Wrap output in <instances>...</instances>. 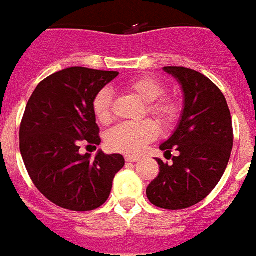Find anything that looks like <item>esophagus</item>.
Wrapping results in <instances>:
<instances>
[{"instance_id": "1", "label": "esophagus", "mask_w": 256, "mask_h": 256, "mask_svg": "<svg viewBox=\"0 0 256 256\" xmlns=\"http://www.w3.org/2000/svg\"><path fill=\"white\" fill-rule=\"evenodd\" d=\"M126 162H138L139 161V158H138V156H126Z\"/></svg>"}]
</instances>
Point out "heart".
Here are the masks:
<instances>
[{
  "mask_svg": "<svg viewBox=\"0 0 256 256\" xmlns=\"http://www.w3.org/2000/svg\"><path fill=\"white\" fill-rule=\"evenodd\" d=\"M128 90L136 94L143 102L148 104L147 110L161 122H172L176 118L177 109L169 100H160L164 94V86L151 78H138L128 83ZM95 117L100 122H108L112 118V91L102 88L92 100ZM158 135V126L154 121L142 122H121L108 132L106 143L112 150L126 154H138L147 143L154 140Z\"/></svg>",
  "mask_w": 256,
  "mask_h": 256,
  "instance_id": "heart-1",
  "label": "heart"
}]
</instances>
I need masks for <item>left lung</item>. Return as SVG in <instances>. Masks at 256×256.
<instances>
[{
  "instance_id": "left-lung-1",
  "label": "left lung",
  "mask_w": 256,
  "mask_h": 256,
  "mask_svg": "<svg viewBox=\"0 0 256 256\" xmlns=\"http://www.w3.org/2000/svg\"><path fill=\"white\" fill-rule=\"evenodd\" d=\"M182 91V110L176 130L160 148L178 151L172 165L156 158L160 174L147 187L154 206L182 210L196 204L216 188L233 147L232 117L226 100L204 74L184 66H164Z\"/></svg>"
}]
</instances>
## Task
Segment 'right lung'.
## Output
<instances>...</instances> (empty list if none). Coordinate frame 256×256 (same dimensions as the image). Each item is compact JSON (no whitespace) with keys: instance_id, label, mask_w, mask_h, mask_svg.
Instances as JSON below:
<instances>
[{"instance_id":"obj_1","label":"right lung","mask_w":256,"mask_h":256,"mask_svg":"<svg viewBox=\"0 0 256 256\" xmlns=\"http://www.w3.org/2000/svg\"><path fill=\"white\" fill-rule=\"evenodd\" d=\"M118 72L70 66L42 80L26 106L20 152L35 187L54 204L90 212L108 200L121 154L82 156L80 142L100 146L92 100Z\"/></svg>"}]
</instances>
